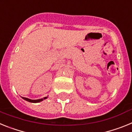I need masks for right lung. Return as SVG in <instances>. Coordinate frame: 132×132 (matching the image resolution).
<instances>
[{"label": "right lung", "mask_w": 132, "mask_h": 132, "mask_svg": "<svg viewBox=\"0 0 132 132\" xmlns=\"http://www.w3.org/2000/svg\"><path fill=\"white\" fill-rule=\"evenodd\" d=\"M22 98L24 99V100H26V101H28V102H34V103H36V102H41V101H43V100H44V99L47 98V97H44V98L38 99V100H31V99H29V98H25V97H22Z\"/></svg>", "instance_id": "add662e5"}]
</instances>
